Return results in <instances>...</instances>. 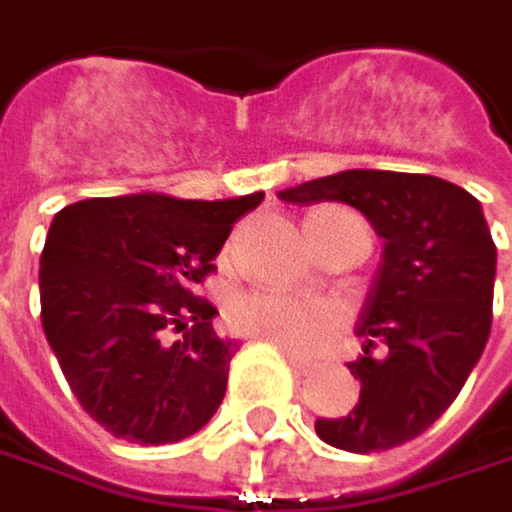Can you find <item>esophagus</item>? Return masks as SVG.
<instances>
[{"mask_svg": "<svg viewBox=\"0 0 512 512\" xmlns=\"http://www.w3.org/2000/svg\"><path fill=\"white\" fill-rule=\"evenodd\" d=\"M287 360H290V366H293L296 372H307V369H310V363H307L304 357H299V354H293V351H287Z\"/></svg>", "mask_w": 512, "mask_h": 512, "instance_id": "1", "label": "esophagus"}]
</instances>
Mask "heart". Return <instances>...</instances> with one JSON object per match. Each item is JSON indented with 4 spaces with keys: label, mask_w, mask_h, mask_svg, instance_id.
Instances as JSON below:
<instances>
[{
    "label": "heart",
    "mask_w": 512,
    "mask_h": 512,
    "mask_svg": "<svg viewBox=\"0 0 512 512\" xmlns=\"http://www.w3.org/2000/svg\"><path fill=\"white\" fill-rule=\"evenodd\" d=\"M231 322L257 340H269L299 357L334 343L346 325V307L331 299H307L293 293H252L231 307Z\"/></svg>",
    "instance_id": "1"
}]
</instances>
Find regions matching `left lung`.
<instances>
[{
	"instance_id": "obj_1",
	"label": "left lung",
	"mask_w": 512,
	"mask_h": 512,
	"mask_svg": "<svg viewBox=\"0 0 512 512\" xmlns=\"http://www.w3.org/2000/svg\"><path fill=\"white\" fill-rule=\"evenodd\" d=\"M290 205L343 202L384 240L354 334L360 398L316 419L334 448L387 451L428 431L463 390L492 325L495 243L481 202L437 175L346 169L278 193Z\"/></svg>"
}]
</instances>
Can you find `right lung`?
Segmentation results:
<instances>
[{"instance_id": "right-lung-1", "label": "right lung", "mask_w": 512, "mask_h": 512, "mask_svg": "<svg viewBox=\"0 0 512 512\" xmlns=\"http://www.w3.org/2000/svg\"><path fill=\"white\" fill-rule=\"evenodd\" d=\"M260 202L131 193L55 213L40 255L43 331L81 407L114 437L178 442L222 404L237 343L216 337L196 284ZM172 327L185 337L166 344Z\"/></svg>"}]
</instances>
